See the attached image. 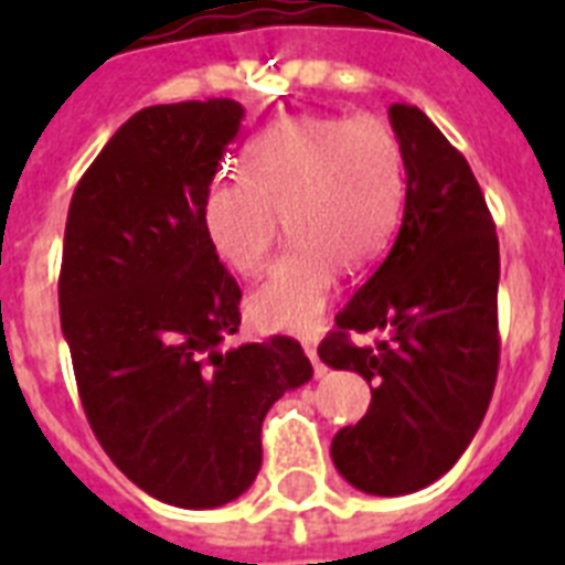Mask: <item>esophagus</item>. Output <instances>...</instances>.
Wrapping results in <instances>:
<instances>
[{
    "instance_id": "obj_1",
    "label": "esophagus",
    "mask_w": 565,
    "mask_h": 565,
    "mask_svg": "<svg viewBox=\"0 0 565 565\" xmlns=\"http://www.w3.org/2000/svg\"><path fill=\"white\" fill-rule=\"evenodd\" d=\"M305 354L310 358V363H313V372H317V377L326 375V366H322V361H319V354H317V343H310V340H305Z\"/></svg>"
}]
</instances>
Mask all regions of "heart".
<instances>
[{
    "label": "heart",
    "mask_w": 565,
    "mask_h": 565,
    "mask_svg": "<svg viewBox=\"0 0 565 565\" xmlns=\"http://www.w3.org/2000/svg\"><path fill=\"white\" fill-rule=\"evenodd\" d=\"M407 170L377 117H290L248 140L243 172L222 170L202 195L207 243L225 266L257 275L278 237L290 248L248 299L264 331L305 334L326 313L337 269H366L402 225Z\"/></svg>",
    "instance_id": "1"
}]
</instances>
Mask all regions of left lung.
Here are the masks:
<instances>
[{
  "label": "left lung",
  "mask_w": 565,
  "mask_h": 565,
  "mask_svg": "<svg viewBox=\"0 0 565 565\" xmlns=\"http://www.w3.org/2000/svg\"><path fill=\"white\" fill-rule=\"evenodd\" d=\"M407 199L398 237L337 313L319 358L372 384L370 411L337 430L331 460L370 495H407L457 463L499 375V237L469 163L416 105H390ZM377 330L375 347L352 333Z\"/></svg>",
  "instance_id": "obj_1"
}]
</instances>
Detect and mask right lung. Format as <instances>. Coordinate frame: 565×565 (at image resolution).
<instances>
[{
  "mask_svg": "<svg viewBox=\"0 0 565 565\" xmlns=\"http://www.w3.org/2000/svg\"><path fill=\"white\" fill-rule=\"evenodd\" d=\"M239 122L234 99L137 110L75 188L57 278L99 446L152 499L188 510L252 487L266 411L313 375L290 337L220 349L243 292L207 243L202 195Z\"/></svg>",
  "mask_w": 565,
  "mask_h": 565,
  "instance_id": "right-lung-1",
  "label": "right lung"
}]
</instances>
